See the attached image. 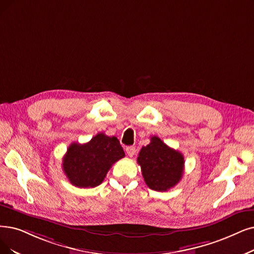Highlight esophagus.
<instances>
[{
  "mask_svg": "<svg viewBox=\"0 0 254 254\" xmlns=\"http://www.w3.org/2000/svg\"><path fill=\"white\" fill-rule=\"evenodd\" d=\"M126 152H127V154H128L129 157H132L136 153V149L133 146H129V147L126 148Z\"/></svg>",
  "mask_w": 254,
  "mask_h": 254,
  "instance_id": "34e87169",
  "label": "esophagus"
}]
</instances>
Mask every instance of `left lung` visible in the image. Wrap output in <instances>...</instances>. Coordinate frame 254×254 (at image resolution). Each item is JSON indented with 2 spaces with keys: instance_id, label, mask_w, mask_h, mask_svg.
Returning <instances> with one entry per match:
<instances>
[{
  "instance_id": "1",
  "label": "left lung",
  "mask_w": 254,
  "mask_h": 254,
  "mask_svg": "<svg viewBox=\"0 0 254 254\" xmlns=\"http://www.w3.org/2000/svg\"><path fill=\"white\" fill-rule=\"evenodd\" d=\"M137 164L146 185L157 191L175 187L184 174L185 158L179 151L170 148L157 136L139 151Z\"/></svg>"
}]
</instances>
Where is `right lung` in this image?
Wrapping results in <instances>:
<instances>
[{
	"label": "right lung",
	"mask_w": 254,
	"mask_h": 254,
	"mask_svg": "<svg viewBox=\"0 0 254 254\" xmlns=\"http://www.w3.org/2000/svg\"><path fill=\"white\" fill-rule=\"evenodd\" d=\"M124 156L116 136L100 132L86 144H70L64 156L63 168L73 186L95 188L102 184L111 166Z\"/></svg>",
	"instance_id": "right-lung-1"
}]
</instances>
